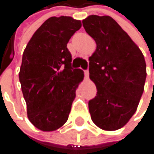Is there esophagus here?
<instances>
[{"label":"esophagus","instance_id":"34e87169","mask_svg":"<svg viewBox=\"0 0 154 154\" xmlns=\"http://www.w3.org/2000/svg\"><path fill=\"white\" fill-rule=\"evenodd\" d=\"M84 75H85V78H86V79H88V75H90L88 70H85V71H84Z\"/></svg>","mask_w":154,"mask_h":154}]
</instances>
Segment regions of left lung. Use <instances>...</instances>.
Instances as JSON below:
<instances>
[{"instance_id":"left-lung-1","label":"left lung","mask_w":154,"mask_h":154,"mask_svg":"<svg viewBox=\"0 0 154 154\" xmlns=\"http://www.w3.org/2000/svg\"><path fill=\"white\" fill-rule=\"evenodd\" d=\"M97 44L90 57V79L97 94L88 102L91 120L103 130H117L129 121L144 91L146 63L140 48L111 16L82 21Z\"/></svg>"}]
</instances>
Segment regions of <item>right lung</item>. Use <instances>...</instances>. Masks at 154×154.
Here are the masks:
<instances>
[{
  "label": "right lung",
  "instance_id": "right-lung-1",
  "mask_svg": "<svg viewBox=\"0 0 154 154\" xmlns=\"http://www.w3.org/2000/svg\"><path fill=\"white\" fill-rule=\"evenodd\" d=\"M81 21L52 16L33 34L24 51L19 81L27 117L42 131H54L68 119L75 91L84 73L71 66L67 49Z\"/></svg>",
  "mask_w": 154,
  "mask_h": 154
}]
</instances>
